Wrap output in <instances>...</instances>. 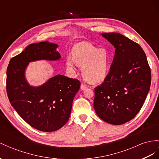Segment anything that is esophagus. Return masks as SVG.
<instances>
[{"mask_svg": "<svg viewBox=\"0 0 159 159\" xmlns=\"http://www.w3.org/2000/svg\"><path fill=\"white\" fill-rule=\"evenodd\" d=\"M87 89V86L85 84H81V85H80V89L81 90H83V91H84V90H85V89Z\"/></svg>", "mask_w": 159, "mask_h": 159, "instance_id": "esophagus-1", "label": "esophagus"}]
</instances>
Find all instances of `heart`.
<instances>
[{"label":"heart","instance_id":"obj_1","mask_svg":"<svg viewBox=\"0 0 159 159\" xmlns=\"http://www.w3.org/2000/svg\"><path fill=\"white\" fill-rule=\"evenodd\" d=\"M71 56L66 57V67L75 72V66L81 67L83 78L89 83H99L107 76L109 58L107 51L87 42L76 44Z\"/></svg>","mask_w":159,"mask_h":159}]
</instances>
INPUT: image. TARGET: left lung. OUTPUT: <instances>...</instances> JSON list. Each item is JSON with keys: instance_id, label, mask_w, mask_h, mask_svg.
<instances>
[{"instance_id": "8db88e82", "label": "left lung", "mask_w": 159, "mask_h": 159, "mask_svg": "<svg viewBox=\"0 0 159 159\" xmlns=\"http://www.w3.org/2000/svg\"><path fill=\"white\" fill-rule=\"evenodd\" d=\"M101 35L116 50L110 71L104 82L95 88L93 106L101 120L121 125L140 111L150 90L151 72L139 44L119 33Z\"/></svg>"}]
</instances>
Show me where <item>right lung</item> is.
Instances as JSON below:
<instances>
[{"label":"right lung","mask_w":159,"mask_h":159,"mask_svg":"<svg viewBox=\"0 0 159 159\" xmlns=\"http://www.w3.org/2000/svg\"><path fill=\"white\" fill-rule=\"evenodd\" d=\"M58 47L48 42L31 43L11 59L7 70V92L11 105L28 124L42 132H54L66 124L80 86L79 80L61 75L37 87L28 83L25 71L30 62L59 60Z\"/></svg>","instance_id":"obj_1"}]
</instances>
